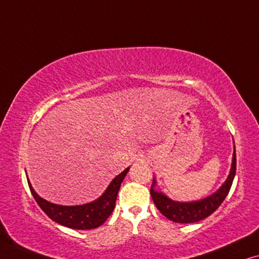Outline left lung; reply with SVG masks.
Segmentation results:
<instances>
[{
  "label": "left lung",
  "mask_w": 259,
  "mask_h": 259,
  "mask_svg": "<svg viewBox=\"0 0 259 259\" xmlns=\"http://www.w3.org/2000/svg\"><path fill=\"white\" fill-rule=\"evenodd\" d=\"M236 174V150H234V157H232V165L230 170V175H229L225 183L222 185L220 190L214 192L213 195L209 196V197L201 199L197 202H190V203H180L174 202L170 198H167L165 195L162 192L155 191L154 183L151 185L150 195L154 201L155 205L157 209L161 211L162 214H164L166 218L170 221L176 222V223H195V222L202 221L211 213L214 212L223 201L227 197L230 188L232 185V181L235 178Z\"/></svg>",
  "instance_id": "8db88e82"
}]
</instances>
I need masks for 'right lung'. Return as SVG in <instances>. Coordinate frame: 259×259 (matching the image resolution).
<instances>
[{
  "label": "right lung",
  "mask_w": 259,
  "mask_h": 259,
  "mask_svg": "<svg viewBox=\"0 0 259 259\" xmlns=\"http://www.w3.org/2000/svg\"><path fill=\"white\" fill-rule=\"evenodd\" d=\"M128 171L129 167L119 174L118 176H116L104 194L97 201L84 204V205L63 206L50 203L36 194L29 181L28 184L35 201L47 213V216L52 218L54 222L67 228L76 229V230H90V229L98 228L103 224L112 213L119 187H121V183Z\"/></svg>",
  "instance_id": "1"
}]
</instances>
